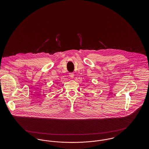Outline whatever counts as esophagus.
I'll return each instance as SVG.
<instances>
[{"label": "esophagus", "mask_w": 149, "mask_h": 149, "mask_svg": "<svg viewBox=\"0 0 149 149\" xmlns=\"http://www.w3.org/2000/svg\"><path fill=\"white\" fill-rule=\"evenodd\" d=\"M69 77H70V78H71V79L74 78V73H72V72L70 73V74H69Z\"/></svg>", "instance_id": "esophagus-1"}]
</instances>
